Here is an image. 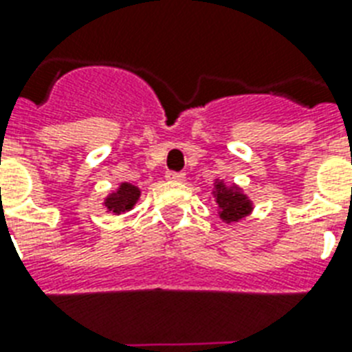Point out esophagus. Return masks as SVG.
<instances>
[{"label": "esophagus", "instance_id": "34e87169", "mask_svg": "<svg viewBox=\"0 0 352 352\" xmlns=\"http://www.w3.org/2000/svg\"><path fill=\"white\" fill-rule=\"evenodd\" d=\"M166 179L171 182H182L186 179V175L182 171H168Z\"/></svg>", "mask_w": 352, "mask_h": 352}]
</instances>
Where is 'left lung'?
Returning a JSON list of instances; mask_svg holds the SVG:
<instances>
[{
    "label": "left lung",
    "mask_w": 352,
    "mask_h": 352,
    "mask_svg": "<svg viewBox=\"0 0 352 352\" xmlns=\"http://www.w3.org/2000/svg\"><path fill=\"white\" fill-rule=\"evenodd\" d=\"M213 195L217 199V206H219V215L224 222L231 224V222L242 221L244 217H248L253 210L251 201L242 193L239 186H226L224 181H215V191Z\"/></svg>",
    "instance_id": "obj_1"
}]
</instances>
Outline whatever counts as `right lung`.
Here are the masks:
<instances>
[{"instance_id": "right-lung-1", "label": "right lung", "mask_w": 352, "mask_h": 352, "mask_svg": "<svg viewBox=\"0 0 352 352\" xmlns=\"http://www.w3.org/2000/svg\"><path fill=\"white\" fill-rule=\"evenodd\" d=\"M139 197H141V190L137 186L130 184V182H122L117 188V191H113V193L107 197L104 206L108 208V211L119 215V213L130 211L135 206V202L139 201Z\"/></svg>"}]
</instances>
